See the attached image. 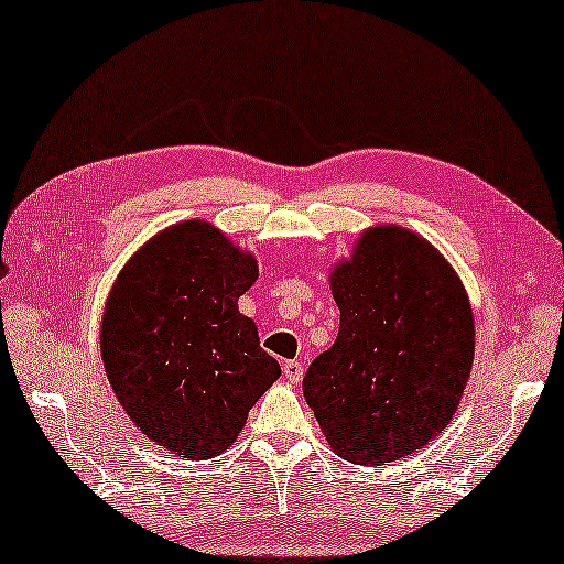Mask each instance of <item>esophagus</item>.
Returning <instances> with one entry per match:
<instances>
[{"label":"esophagus","instance_id":"34e87169","mask_svg":"<svg viewBox=\"0 0 564 564\" xmlns=\"http://www.w3.org/2000/svg\"><path fill=\"white\" fill-rule=\"evenodd\" d=\"M282 372H284V380L288 382H292V384H297L300 380H303V361H295V359H290V361H284L282 365Z\"/></svg>","mask_w":564,"mask_h":564}]
</instances>
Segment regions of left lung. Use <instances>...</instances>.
<instances>
[{"instance_id":"8db88e82","label":"left lung","mask_w":564,"mask_h":564,"mask_svg":"<svg viewBox=\"0 0 564 564\" xmlns=\"http://www.w3.org/2000/svg\"><path fill=\"white\" fill-rule=\"evenodd\" d=\"M328 284L341 326L313 359L303 395L338 457L384 465L449 426L475 359V315L459 274L395 223L361 230Z\"/></svg>"}]
</instances>
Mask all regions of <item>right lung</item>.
<instances>
[{
	"instance_id": "obj_1",
	"label": "right lung",
	"mask_w": 564,
	"mask_h": 564,
	"mask_svg": "<svg viewBox=\"0 0 564 564\" xmlns=\"http://www.w3.org/2000/svg\"><path fill=\"white\" fill-rule=\"evenodd\" d=\"M259 261L207 220L174 223L120 269L105 300L107 382L145 438L184 459H213L282 375L238 311Z\"/></svg>"
}]
</instances>
